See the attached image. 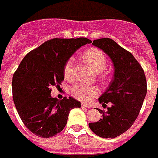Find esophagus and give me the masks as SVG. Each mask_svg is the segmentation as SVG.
<instances>
[{"instance_id":"obj_1","label":"esophagus","mask_w":158,"mask_h":158,"mask_svg":"<svg viewBox=\"0 0 158 158\" xmlns=\"http://www.w3.org/2000/svg\"><path fill=\"white\" fill-rule=\"evenodd\" d=\"M81 106H82V107H84V108H89V107H90L89 105H88V104H85V103L81 104Z\"/></svg>"}]
</instances>
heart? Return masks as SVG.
<instances>
[{
    "label": "heart",
    "instance_id": "obj_1",
    "mask_svg": "<svg viewBox=\"0 0 158 158\" xmlns=\"http://www.w3.org/2000/svg\"><path fill=\"white\" fill-rule=\"evenodd\" d=\"M83 59L85 62L90 66L92 70L96 73H100L104 71L106 67V58L104 52L97 48H90L83 53ZM72 65L73 60L70 59L65 64L64 68V76L66 79H70L72 77ZM106 77L103 76L105 80ZM98 89L91 86L77 84L71 89V94L77 99L83 101H88L98 94Z\"/></svg>",
    "mask_w": 158,
    "mask_h": 158
}]
</instances>
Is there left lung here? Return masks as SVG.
Returning a JSON list of instances; mask_svg holds the SVG:
<instances>
[{"label": "left lung", "mask_w": 158, "mask_h": 158, "mask_svg": "<svg viewBox=\"0 0 158 158\" xmlns=\"http://www.w3.org/2000/svg\"><path fill=\"white\" fill-rule=\"evenodd\" d=\"M111 59L114 66L113 79L106 92L99 98L104 108L103 118L88 126L101 138L113 139L125 133L138 117L147 92L144 70L133 54L110 38L94 40L92 43Z\"/></svg>", "instance_id": "1"}]
</instances>
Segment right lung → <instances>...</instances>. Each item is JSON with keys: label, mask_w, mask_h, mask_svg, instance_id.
I'll return each instance as SVG.
<instances>
[{"label": "right lung", "mask_w": 158, "mask_h": 158, "mask_svg": "<svg viewBox=\"0 0 158 158\" xmlns=\"http://www.w3.org/2000/svg\"><path fill=\"white\" fill-rule=\"evenodd\" d=\"M88 38L46 41L25 56L13 77V98L21 120L39 137H52L63 130L70 110L81 102L72 97L59 100L51 96V88L63 81L64 68L74 52L91 43Z\"/></svg>", "instance_id": "obj_1"}]
</instances>
